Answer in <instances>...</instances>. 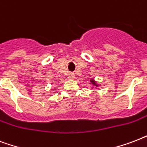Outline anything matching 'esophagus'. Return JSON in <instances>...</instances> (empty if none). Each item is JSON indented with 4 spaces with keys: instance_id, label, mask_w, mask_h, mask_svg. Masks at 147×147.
Instances as JSON below:
<instances>
[{
    "instance_id": "obj_1",
    "label": "esophagus",
    "mask_w": 147,
    "mask_h": 147,
    "mask_svg": "<svg viewBox=\"0 0 147 147\" xmlns=\"http://www.w3.org/2000/svg\"><path fill=\"white\" fill-rule=\"evenodd\" d=\"M74 77L75 76L74 74H68V78H69L70 80L74 79Z\"/></svg>"
}]
</instances>
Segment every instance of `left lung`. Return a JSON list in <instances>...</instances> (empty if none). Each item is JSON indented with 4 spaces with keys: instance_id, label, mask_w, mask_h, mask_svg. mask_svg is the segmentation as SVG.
Returning a JSON list of instances; mask_svg holds the SVG:
<instances>
[{
    "instance_id": "8db88e82",
    "label": "left lung",
    "mask_w": 147,
    "mask_h": 147,
    "mask_svg": "<svg viewBox=\"0 0 147 147\" xmlns=\"http://www.w3.org/2000/svg\"><path fill=\"white\" fill-rule=\"evenodd\" d=\"M90 81H91V83H92V84H94V85H96V86H97V85H96V82L94 81V80H91Z\"/></svg>"
}]
</instances>
